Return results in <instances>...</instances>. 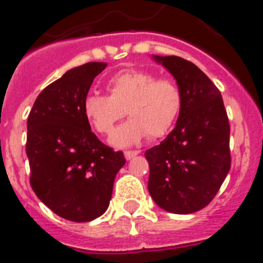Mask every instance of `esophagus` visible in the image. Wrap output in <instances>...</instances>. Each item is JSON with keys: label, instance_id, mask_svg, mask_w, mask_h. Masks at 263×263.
Here are the masks:
<instances>
[{"label": "esophagus", "instance_id": "obj_1", "mask_svg": "<svg viewBox=\"0 0 263 263\" xmlns=\"http://www.w3.org/2000/svg\"><path fill=\"white\" fill-rule=\"evenodd\" d=\"M139 154H140V151H125L124 156L127 160H131L132 157H135L136 155H139Z\"/></svg>", "mask_w": 263, "mask_h": 263}]
</instances>
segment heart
<instances>
[{
    "instance_id": "b5f03b06",
    "label": "heart",
    "mask_w": 263,
    "mask_h": 263,
    "mask_svg": "<svg viewBox=\"0 0 263 263\" xmlns=\"http://www.w3.org/2000/svg\"><path fill=\"white\" fill-rule=\"evenodd\" d=\"M108 95L91 92L83 99V115L102 135H109L125 115L111 138L115 147H128L149 136L161 138L170 132L181 112L182 93L172 78H156L145 70H124L107 82Z\"/></svg>"
}]
</instances>
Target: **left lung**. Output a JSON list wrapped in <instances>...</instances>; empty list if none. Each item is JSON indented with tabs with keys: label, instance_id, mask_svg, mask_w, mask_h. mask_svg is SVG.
I'll list each match as a JSON object with an SVG mask.
<instances>
[{
	"label": "left lung",
	"instance_id": "left-lung-1",
	"mask_svg": "<svg viewBox=\"0 0 263 263\" xmlns=\"http://www.w3.org/2000/svg\"><path fill=\"white\" fill-rule=\"evenodd\" d=\"M173 75L182 93L176 127L145 151L148 191L161 209L189 214L206 206L230 170V125L220 90L195 63L154 55Z\"/></svg>",
	"mask_w": 263,
	"mask_h": 263
}]
</instances>
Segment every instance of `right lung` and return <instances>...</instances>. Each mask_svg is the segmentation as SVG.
<instances>
[{
  "label": "right lung",
  "mask_w": 263,
  "mask_h": 263,
  "mask_svg": "<svg viewBox=\"0 0 263 263\" xmlns=\"http://www.w3.org/2000/svg\"><path fill=\"white\" fill-rule=\"evenodd\" d=\"M107 63L68 70L38 95L27 118L26 155L36 197L59 217L88 222L109 205L122 151L103 144L83 115V99Z\"/></svg>",
  "instance_id": "1"
}]
</instances>
